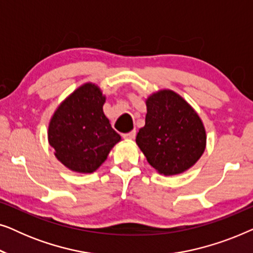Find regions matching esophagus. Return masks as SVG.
Instances as JSON below:
<instances>
[{
    "label": "esophagus",
    "mask_w": 253,
    "mask_h": 253,
    "mask_svg": "<svg viewBox=\"0 0 253 253\" xmlns=\"http://www.w3.org/2000/svg\"><path fill=\"white\" fill-rule=\"evenodd\" d=\"M134 137H136V131H131V132H127V133H124L123 134V138L126 140H132L134 139Z\"/></svg>",
    "instance_id": "1"
}]
</instances>
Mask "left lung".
I'll use <instances>...</instances> for the list:
<instances>
[{
  "label": "left lung",
  "instance_id": "1",
  "mask_svg": "<svg viewBox=\"0 0 253 253\" xmlns=\"http://www.w3.org/2000/svg\"><path fill=\"white\" fill-rule=\"evenodd\" d=\"M145 126L136 143L159 174H182L196 165L206 148V129L195 108L169 88L145 99Z\"/></svg>",
  "mask_w": 253,
  "mask_h": 253
}]
</instances>
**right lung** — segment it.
I'll return each instance as SVG.
<instances>
[{
  "label": "right lung",
  "instance_id": "1",
  "mask_svg": "<svg viewBox=\"0 0 253 253\" xmlns=\"http://www.w3.org/2000/svg\"><path fill=\"white\" fill-rule=\"evenodd\" d=\"M106 95L94 83H85L55 109L48 123V143L69 170L94 172L122 138L103 113Z\"/></svg>",
  "mask_w": 253,
  "mask_h": 253
}]
</instances>
